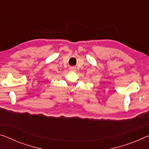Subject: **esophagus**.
I'll use <instances>...</instances> for the list:
<instances>
[{
    "mask_svg": "<svg viewBox=\"0 0 149 149\" xmlns=\"http://www.w3.org/2000/svg\"><path fill=\"white\" fill-rule=\"evenodd\" d=\"M70 71H72V72H75V71H76V69H75V68H74V67H70Z\"/></svg>",
    "mask_w": 149,
    "mask_h": 149,
    "instance_id": "obj_1",
    "label": "esophagus"
}]
</instances>
